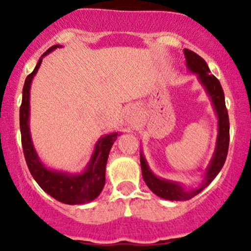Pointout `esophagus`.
Segmentation results:
<instances>
[{"mask_svg":"<svg viewBox=\"0 0 251 251\" xmlns=\"http://www.w3.org/2000/svg\"><path fill=\"white\" fill-rule=\"evenodd\" d=\"M137 114H135L134 111H128L127 116H126V125L134 127L137 125Z\"/></svg>","mask_w":251,"mask_h":251,"instance_id":"obj_1","label":"esophagus"}]
</instances>
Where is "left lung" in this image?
Segmentation results:
<instances>
[{
    "instance_id": "left-lung-1",
    "label": "left lung",
    "mask_w": 251,
    "mask_h": 251,
    "mask_svg": "<svg viewBox=\"0 0 251 251\" xmlns=\"http://www.w3.org/2000/svg\"><path fill=\"white\" fill-rule=\"evenodd\" d=\"M183 53L186 57L187 69L191 74L195 75L200 85L206 91L208 98L210 99V104H212L214 112L217 117V135L215 150H214L209 164L204 170L203 180L196 188H186V186L179 181L158 176L150 168L143 150L140 151L141 173H143V177L147 187L159 198L170 201L189 200L203 191L222 170L226 159H227L229 147V118L221 84L215 76L210 74L209 68L203 58L188 49H183Z\"/></svg>"
}]
</instances>
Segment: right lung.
<instances>
[{"mask_svg": "<svg viewBox=\"0 0 251 251\" xmlns=\"http://www.w3.org/2000/svg\"><path fill=\"white\" fill-rule=\"evenodd\" d=\"M57 48L63 47L56 44L51 47L47 52H44L37 62L34 71L25 78V81H24L22 105L20 108V128L21 135H22V146L24 158H25L30 173L45 193L63 203L83 204L98 198L104 188L105 170H106L108 154H110L113 143L122 133L112 132V133L105 134L99 138L93 147L91 158L85 168L77 173L52 170L42 161L37 154V151L32 143L31 133H30V87H31L32 79L42 64V60Z\"/></svg>", "mask_w": 251, "mask_h": 251, "instance_id": "add662e5", "label": "right lung"}]
</instances>
